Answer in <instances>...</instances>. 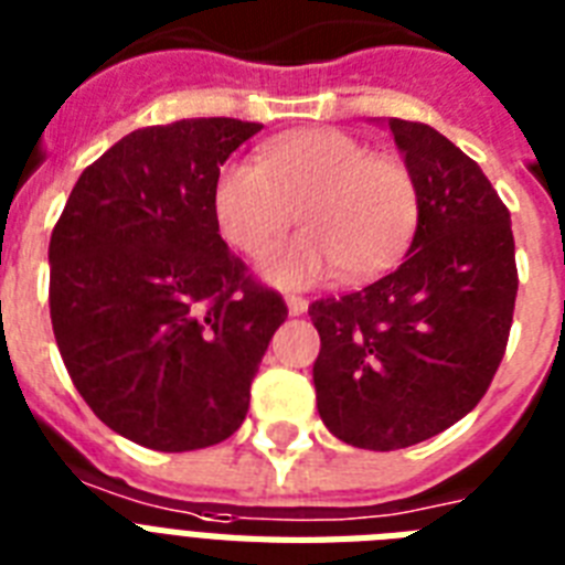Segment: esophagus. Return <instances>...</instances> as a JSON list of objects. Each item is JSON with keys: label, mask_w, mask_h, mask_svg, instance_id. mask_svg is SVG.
I'll list each match as a JSON object with an SVG mask.
<instances>
[{"label": "esophagus", "mask_w": 565, "mask_h": 565, "mask_svg": "<svg viewBox=\"0 0 565 565\" xmlns=\"http://www.w3.org/2000/svg\"><path fill=\"white\" fill-rule=\"evenodd\" d=\"M308 310V301L301 299V296H287V313L290 317H301Z\"/></svg>", "instance_id": "esophagus-1"}]
</instances>
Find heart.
Masks as SVG:
<instances>
[{"label":"heart","instance_id":"heart-1","mask_svg":"<svg viewBox=\"0 0 565 565\" xmlns=\"http://www.w3.org/2000/svg\"><path fill=\"white\" fill-rule=\"evenodd\" d=\"M299 207L305 228L260 260V278L299 290L340 269L363 281L404 255L419 220L411 170L377 158L337 128H308L273 140L257 163H225L213 184V220L243 255H264L290 228Z\"/></svg>","mask_w":565,"mask_h":565}]
</instances>
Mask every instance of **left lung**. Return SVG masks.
I'll use <instances>...</instances> for the list:
<instances>
[{
    "mask_svg": "<svg viewBox=\"0 0 565 565\" xmlns=\"http://www.w3.org/2000/svg\"><path fill=\"white\" fill-rule=\"evenodd\" d=\"M419 193L411 248L393 273L310 305L326 428L395 451L437 437L487 393L516 305L510 213L478 163L437 128L386 119Z\"/></svg>",
    "mask_w": 565,
    "mask_h": 565,
    "instance_id": "obj_1",
    "label": "left lung"
}]
</instances>
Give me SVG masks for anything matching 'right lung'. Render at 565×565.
<instances>
[{
    "instance_id": "1",
    "label": "right lung",
    "mask_w": 565,
    "mask_h": 565,
    "mask_svg": "<svg viewBox=\"0 0 565 565\" xmlns=\"http://www.w3.org/2000/svg\"><path fill=\"white\" fill-rule=\"evenodd\" d=\"M260 128L207 117L131 131L82 172L52 231L49 310L64 366L137 446L228 439L287 319L213 220L220 167Z\"/></svg>"
}]
</instances>
